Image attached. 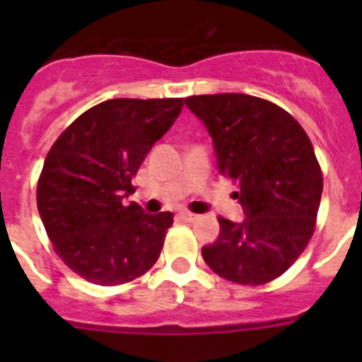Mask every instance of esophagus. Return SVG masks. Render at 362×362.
Masks as SVG:
<instances>
[{"label": "esophagus", "mask_w": 362, "mask_h": 362, "mask_svg": "<svg viewBox=\"0 0 362 362\" xmlns=\"http://www.w3.org/2000/svg\"><path fill=\"white\" fill-rule=\"evenodd\" d=\"M179 219L185 221V223H194V221L197 219V216H196V214L187 212V210H185V212H179Z\"/></svg>", "instance_id": "1"}]
</instances>
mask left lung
<instances>
[{
  "mask_svg": "<svg viewBox=\"0 0 362 362\" xmlns=\"http://www.w3.org/2000/svg\"><path fill=\"white\" fill-rule=\"evenodd\" d=\"M209 129L219 174L238 183L245 219L217 217L221 233L204 263L226 281L270 283L297 261L315 230L322 172L305 129L284 108L248 94L190 95Z\"/></svg>",
  "mask_w": 362,
  "mask_h": 362,
  "instance_id": "obj_1",
  "label": "left lung"
}]
</instances>
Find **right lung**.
Segmentation results:
<instances>
[{
	"label": "right lung",
	"instance_id": "right-lung-1",
	"mask_svg": "<svg viewBox=\"0 0 362 362\" xmlns=\"http://www.w3.org/2000/svg\"><path fill=\"white\" fill-rule=\"evenodd\" d=\"M183 108V98L108 99L57 137L37 179V210L63 263L79 277L117 286L159 259L174 214L143 212L132 179Z\"/></svg>",
	"mask_w": 362,
	"mask_h": 362
}]
</instances>
